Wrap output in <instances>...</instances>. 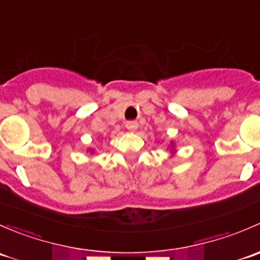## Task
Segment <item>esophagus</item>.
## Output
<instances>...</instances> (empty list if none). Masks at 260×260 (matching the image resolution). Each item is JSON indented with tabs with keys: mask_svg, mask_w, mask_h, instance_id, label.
<instances>
[{
	"mask_svg": "<svg viewBox=\"0 0 260 260\" xmlns=\"http://www.w3.org/2000/svg\"><path fill=\"white\" fill-rule=\"evenodd\" d=\"M125 128H127L128 131H131V132H135L138 128V123L136 122V120H128V122L125 123Z\"/></svg>",
	"mask_w": 260,
	"mask_h": 260,
	"instance_id": "1",
	"label": "esophagus"
}]
</instances>
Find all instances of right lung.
I'll return each instance as SVG.
<instances>
[{
	"mask_svg": "<svg viewBox=\"0 0 260 260\" xmlns=\"http://www.w3.org/2000/svg\"><path fill=\"white\" fill-rule=\"evenodd\" d=\"M91 152H93V151H91Z\"/></svg>",
	"mask_w": 260,
	"mask_h": 260,
	"instance_id": "1",
	"label": "right lung"
}]
</instances>
